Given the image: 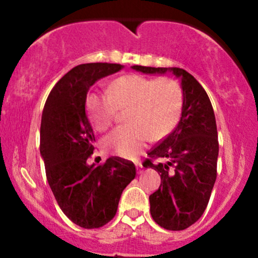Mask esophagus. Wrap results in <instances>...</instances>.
<instances>
[{"label": "esophagus", "instance_id": "34e87169", "mask_svg": "<svg viewBox=\"0 0 258 258\" xmlns=\"http://www.w3.org/2000/svg\"><path fill=\"white\" fill-rule=\"evenodd\" d=\"M136 167H137V172L139 173L144 172V166H142V163L140 162V161H136Z\"/></svg>", "mask_w": 258, "mask_h": 258}]
</instances>
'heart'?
I'll list each match as a JSON object with an SVG mask.
<instances>
[{
  "label": "heart",
  "instance_id": "b5f03b06",
  "mask_svg": "<svg viewBox=\"0 0 258 258\" xmlns=\"http://www.w3.org/2000/svg\"><path fill=\"white\" fill-rule=\"evenodd\" d=\"M182 103L181 85L172 77L126 75L111 83L108 93H88L86 111L93 127L105 132L112 127L119 110L127 108L128 122L113 130L105 146L110 152L131 158L148 140L158 141L175 128Z\"/></svg>",
  "mask_w": 258,
  "mask_h": 258
}]
</instances>
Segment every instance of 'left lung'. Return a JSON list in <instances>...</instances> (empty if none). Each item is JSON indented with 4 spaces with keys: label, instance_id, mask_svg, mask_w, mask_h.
Here are the masks:
<instances>
[{
    "label": "left lung",
    "instance_id": "1",
    "mask_svg": "<svg viewBox=\"0 0 258 258\" xmlns=\"http://www.w3.org/2000/svg\"><path fill=\"white\" fill-rule=\"evenodd\" d=\"M132 69L144 74H166L171 70L181 77V119L168 136L148 151L142 166L161 176L160 188L150 196L153 221L166 230H186L204 215L217 177L218 139L212 105L205 88L184 70Z\"/></svg>",
    "mask_w": 258,
    "mask_h": 258
}]
</instances>
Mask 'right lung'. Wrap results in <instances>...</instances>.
Masks as SVG:
<instances>
[{
  "instance_id": "add662e5",
  "label": "right lung",
  "mask_w": 258,
  "mask_h": 258,
  "mask_svg": "<svg viewBox=\"0 0 258 258\" xmlns=\"http://www.w3.org/2000/svg\"><path fill=\"white\" fill-rule=\"evenodd\" d=\"M122 67L106 62L74 67L54 85L43 108L40 152L48 184L62 212L87 230L112 220L122 191L136 177L134 162L117 156L88 165L96 140L85 111L87 92Z\"/></svg>"
}]
</instances>
